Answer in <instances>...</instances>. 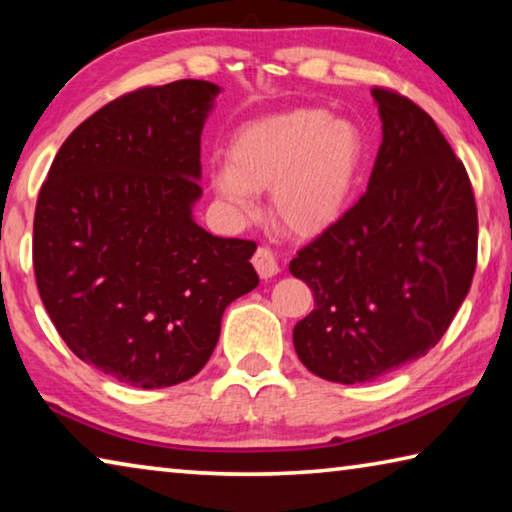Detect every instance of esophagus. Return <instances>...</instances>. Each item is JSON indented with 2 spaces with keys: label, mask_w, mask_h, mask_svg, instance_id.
<instances>
[{
  "label": "esophagus",
  "mask_w": 512,
  "mask_h": 512,
  "mask_svg": "<svg viewBox=\"0 0 512 512\" xmlns=\"http://www.w3.org/2000/svg\"><path fill=\"white\" fill-rule=\"evenodd\" d=\"M251 263H254L258 277L261 279H272L274 274L279 272L277 258H274V254L267 247H258L254 258H251Z\"/></svg>",
  "instance_id": "esophagus-1"
}]
</instances>
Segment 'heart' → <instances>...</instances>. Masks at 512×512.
Here are the masks:
<instances>
[{
  "label": "heart",
  "mask_w": 512,
  "mask_h": 512,
  "mask_svg": "<svg viewBox=\"0 0 512 512\" xmlns=\"http://www.w3.org/2000/svg\"><path fill=\"white\" fill-rule=\"evenodd\" d=\"M366 164L368 139L359 123L297 107L242 125L226 164L212 169L210 187L235 215H249L256 192L270 190L274 222L297 238H316L350 208Z\"/></svg>",
  "instance_id": "1"
}]
</instances>
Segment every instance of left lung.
I'll return each instance as SVG.
<instances>
[{
  "mask_svg": "<svg viewBox=\"0 0 512 512\" xmlns=\"http://www.w3.org/2000/svg\"><path fill=\"white\" fill-rule=\"evenodd\" d=\"M371 96L382 144L368 190L290 261L316 304L293 329L297 357L341 384L373 382L435 348L476 270L462 162L419 105L387 89Z\"/></svg>",
  "mask_w": 512,
  "mask_h": 512,
  "instance_id": "8db88e82",
  "label": "left lung"
}]
</instances>
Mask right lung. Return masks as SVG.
Listing matches in <instances>:
<instances>
[{
    "label": "right lung",
    "mask_w": 512,
    "mask_h": 512,
    "mask_svg": "<svg viewBox=\"0 0 512 512\" xmlns=\"http://www.w3.org/2000/svg\"><path fill=\"white\" fill-rule=\"evenodd\" d=\"M219 91L180 80L109 102L64 141L38 194L45 309L77 357L130 387L194 377L226 306L258 286L256 242L217 238L192 215Z\"/></svg>",
    "instance_id": "right-lung-1"
}]
</instances>
